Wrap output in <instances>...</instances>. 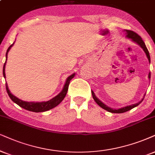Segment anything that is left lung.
<instances>
[{
  "mask_svg": "<svg viewBox=\"0 0 155 155\" xmlns=\"http://www.w3.org/2000/svg\"><path fill=\"white\" fill-rule=\"evenodd\" d=\"M126 32H127V37L128 38H131L133 41H134L135 43H137V44L140 45V46L142 47L143 48V50H144V51L145 52V54L147 55V58L149 60V62L150 63V53H149L147 48V47L145 46V44H144V42L143 41V40L142 39V38L139 36V35L137 34V33L134 32V31H130V30H126ZM150 76L151 74L150 73L149 74V79H150ZM91 94H92V97H93L94 99V101L97 102V104L99 106H100L101 108H103L104 109H105V110L109 111V112H111V113H124V112H126V111L130 110V109H132L133 108H134L135 107H137V106H138L143 101V99H142V101H140V102L137 103V104H132V105H130V106H127V107H123V108H121V109H113L110 108V107H107V105H105L104 104L101 102L100 100H99V99H97V97H96V96L94 94V93L93 91H91ZM145 96V95H144Z\"/></svg>",
  "mask_w": 155,
  "mask_h": 155,
  "instance_id": "left-lung-1",
  "label": "left lung"
}]
</instances>
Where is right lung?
Returning <instances> with one entry per match:
<instances>
[{
	"instance_id": "obj_1",
	"label": "right lung",
	"mask_w": 155,
	"mask_h": 155,
	"mask_svg": "<svg viewBox=\"0 0 155 155\" xmlns=\"http://www.w3.org/2000/svg\"><path fill=\"white\" fill-rule=\"evenodd\" d=\"M14 44V43H13ZM11 44V46L8 47V48L7 51H6V60H5V62L4 64V66H3V74L4 78H5V64H6V61H7V56H8V53L10 48L12 47L13 45ZM75 74H72L70 76H68L66 79L65 85H64V89L61 91V93L58 94L54 98H53L52 99L48 101H43V102H28V101H24L21 100V99H18L16 97L13 96L12 94L11 93L8 89V87L7 83H5V88H6V91L8 94L9 97L11 98V100H12L13 102H15V104H17L19 107H22V108L26 109V110L31 111H34V112H43V111H46L49 110V109H51L54 107H56V106L59 104L63 101V99H64V97H66V94H67V91L68 89V85H69L70 81H71L72 78H74V76Z\"/></svg>"
}]
</instances>
